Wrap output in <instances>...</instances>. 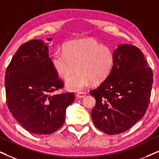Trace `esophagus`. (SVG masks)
Here are the masks:
<instances>
[{
    "label": "esophagus",
    "mask_w": 159,
    "mask_h": 159,
    "mask_svg": "<svg viewBox=\"0 0 159 159\" xmlns=\"http://www.w3.org/2000/svg\"><path fill=\"white\" fill-rule=\"evenodd\" d=\"M86 96V92H79L77 94V97L78 98H83Z\"/></svg>",
    "instance_id": "34e87169"
}]
</instances>
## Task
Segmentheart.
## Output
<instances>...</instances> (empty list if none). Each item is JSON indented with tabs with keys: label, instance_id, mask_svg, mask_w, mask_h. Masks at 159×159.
I'll use <instances>...</instances> for the list:
<instances>
[{
	"label": "heart",
	"instance_id": "obj_1",
	"mask_svg": "<svg viewBox=\"0 0 159 159\" xmlns=\"http://www.w3.org/2000/svg\"><path fill=\"white\" fill-rule=\"evenodd\" d=\"M51 64L63 79H67L78 69L79 73L69 78L65 86L70 91L78 92L92 82L105 81L113 69L114 55L111 48L95 39H79L66 44L63 51L54 52Z\"/></svg>",
	"mask_w": 159,
	"mask_h": 159
}]
</instances>
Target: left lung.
Instances as JSON below:
<instances>
[{
	"label": "left lung",
	"mask_w": 159,
	"mask_h": 159,
	"mask_svg": "<svg viewBox=\"0 0 159 159\" xmlns=\"http://www.w3.org/2000/svg\"><path fill=\"white\" fill-rule=\"evenodd\" d=\"M114 55L110 75L90 91L96 100L92 121L96 128L110 135L126 131L143 117L153 82L151 68L137 47L120 45Z\"/></svg>",
	"instance_id": "8db88e82"
}]
</instances>
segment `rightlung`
I'll return each instance as SVG.
<instances>
[{"mask_svg": "<svg viewBox=\"0 0 159 159\" xmlns=\"http://www.w3.org/2000/svg\"><path fill=\"white\" fill-rule=\"evenodd\" d=\"M48 46L41 39L23 44L5 75L7 103L14 118L28 131L43 135L61 127L66 109L75 100L73 92L51 94L64 84L52 66Z\"/></svg>", "mask_w": 159, "mask_h": 159, "instance_id": "1", "label": "right lung"}]
</instances>
